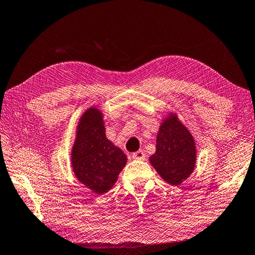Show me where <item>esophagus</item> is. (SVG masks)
Wrapping results in <instances>:
<instances>
[{"mask_svg":"<svg viewBox=\"0 0 255 255\" xmlns=\"http://www.w3.org/2000/svg\"><path fill=\"white\" fill-rule=\"evenodd\" d=\"M132 159H136V160H143L146 158V155L145 152H143V150H138L136 152H133V154L131 155Z\"/></svg>","mask_w":255,"mask_h":255,"instance_id":"esophagus-1","label":"esophagus"}]
</instances>
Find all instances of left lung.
<instances>
[{"instance_id": "8db88e82", "label": "left lung", "mask_w": 255, "mask_h": 255, "mask_svg": "<svg viewBox=\"0 0 255 255\" xmlns=\"http://www.w3.org/2000/svg\"><path fill=\"white\" fill-rule=\"evenodd\" d=\"M196 143L188 128L174 113L163 118L156 137V151L149 163L166 183L178 186L194 172Z\"/></svg>"}]
</instances>
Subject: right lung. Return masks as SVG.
I'll use <instances>...</instances> for the list:
<instances>
[{"instance_id": "right-lung-1", "label": "right lung", "mask_w": 255, "mask_h": 255, "mask_svg": "<svg viewBox=\"0 0 255 255\" xmlns=\"http://www.w3.org/2000/svg\"><path fill=\"white\" fill-rule=\"evenodd\" d=\"M127 164V156L106 136L104 114L88 108L81 115L71 148V167L76 178L92 193L103 195L113 188Z\"/></svg>"}]
</instances>
